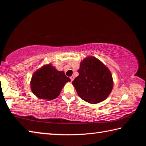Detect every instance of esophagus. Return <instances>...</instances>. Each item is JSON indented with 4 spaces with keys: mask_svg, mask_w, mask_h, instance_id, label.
Returning <instances> with one entry per match:
<instances>
[{
    "mask_svg": "<svg viewBox=\"0 0 146 146\" xmlns=\"http://www.w3.org/2000/svg\"><path fill=\"white\" fill-rule=\"evenodd\" d=\"M70 79H71V81H73L74 80V76H70Z\"/></svg>",
    "mask_w": 146,
    "mask_h": 146,
    "instance_id": "obj_1",
    "label": "esophagus"
}]
</instances>
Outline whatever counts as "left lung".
Wrapping results in <instances>:
<instances>
[{
	"instance_id": "left-lung-1",
	"label": "left lung",
	"mask_w": 146,
	"mask_h": 146,
	"mask_svg": "<svg viewBox=\"0 0 146 146\" xmlns=\"http://www.w3.org/2000/svg\"><path fill=\"white\" fill-rule=\"evenodd\" d=\"M78 76L72 84L82 99L91 104L104 100L111 92L113 82L111 73L102 62L89 56L80 63Z\"/></svg>"
}]
</instances>
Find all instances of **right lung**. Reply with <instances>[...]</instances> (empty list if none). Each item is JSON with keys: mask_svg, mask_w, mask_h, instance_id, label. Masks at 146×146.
<instances>
[{"mask_svg": "<svg viewBox=\"0 0 146 146\" xmlns=\"http://www.w3.org/2000/svg\"><path fill=\"white\" fill-rule=\"evenodd\" d=\"M70 78L63 71H58L51 64L44 66L32 76L31 91L42 99L51 100L59 95L60 91Z\"/></svg>", "mask_w": 146, "mask_h": 146, "instance_id": "right-lung-1", "label": "right lung"}]
</instances>
